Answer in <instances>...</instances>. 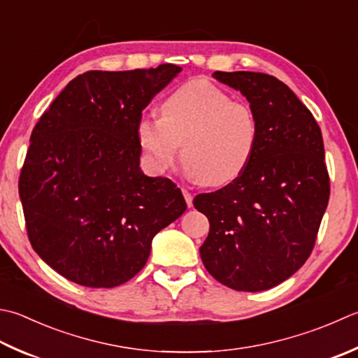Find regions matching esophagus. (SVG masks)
Segmentation results:
<instances>
[{
    "mask_svg": "<svg viewBox=\"0 0 358 358\" xmlns=\"http://www.w3.org/2000/svg\"><path fill=\"white\" fill-rule=\"evenodd\" d=\"M181 192H183V195H185V200H186V203H187V206L191 208V206H192V194L189 192L186 187L181 189Z\"/></svg>",
    "mask_w": 358,
    "mask_h": 358,
    "instance_id": "1",
    "label": "esophagus"
}]
</instances>
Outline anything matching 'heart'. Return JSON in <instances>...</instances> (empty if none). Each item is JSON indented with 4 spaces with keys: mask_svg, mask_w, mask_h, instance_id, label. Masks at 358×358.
Masks as SVG:
<instances>
[{
    "mask_svg": "<svg viewBox=\"0 0 358 358\" xmlns=\"http://www.w3.org/2000/svg\"><path fill=\"white\" fill-rule=\"evenodd\" d=\"M138 143L153 171L166 172L178 157L203 186H223L247 169L259 139V122L247 102L208 80L175 90L159 107V119L143 117Z\"/></svg>",
    "mask_w": 358,
    "mask_h": 358,
    "instance_id": "b5f03b06",
    "label": "heart"
}]
</instances>
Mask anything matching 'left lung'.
Masks as SVG:
<instances>
[{
    "label": "left lung",
    "instance_id": "obj_1",
    "mask_svg": "<svg viewBox=\"0 0 358 358\" xmlns=\"http://www.w3.org/2000/svg\"><path fill=\"white\" fill-rule=\"evenodd\" d=\"M255 110L259 139L239 177L194 206L209 220L203 265L220 284L261 292L303 267L331 195L320 125L295 93L264 73L215 71Z\"/></svg>",
    "mask_w": 358,
    "mask_h": 358
}]
</instances>
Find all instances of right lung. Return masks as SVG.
I'll list each match as a JSON object with an SVG mask.
<instances>
[{
  "mask_svg": "<svg viewBox=\"0 0 358 358\" xmlns=\"http://www.w3.org/2000/svg\"><path fill=\"white\" fill-rule=\"evenodd\" d=\"M180 66L88 71L68 83L31 135L18 192L27 237L79 285L111 289L141 271L153 237L186 211L180 187L139 169L143 110Z\"/></svg>",
  "mask_w": 358,
  "mask_h": 358,
  "instance_id": "obj_1",
  "label": "right lung"
}]
</instances>
